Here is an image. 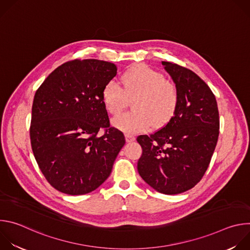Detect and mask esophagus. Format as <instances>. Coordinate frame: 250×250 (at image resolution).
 I'll return each instance as SVG.
<instances>
[{
	"mask_svg": "<svg viewBox=\"0 0 250 250\" xmlns=\"http://www.w3.org/2000/svg\"><path fill=\"white\" fill-rule=\"evenodd\" d=\"M135 139V136L132 134H125V140L126 142H131Z\"/></svg>",
	"mask_w": 250,
	"mask_h": 250,
	"instance_id": "esophagus-1",
	"label": "esophagus"
}]
</instances>
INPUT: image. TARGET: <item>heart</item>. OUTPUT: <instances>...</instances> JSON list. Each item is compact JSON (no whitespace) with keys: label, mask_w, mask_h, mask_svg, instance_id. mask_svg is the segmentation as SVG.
Listing matches in <instances>:
<instances>
[{"label":"heart","mask_w":250,"mask_h":250,"mask_svg":"<svg viewBox=\"0 0 250 250\" xmlns=\"http://www.w3.org/2000/svg\"><path fill=\"white\" fill-rule=\"evenodd\" d=\"M121 83L123 87L111 80L102 93L105 110L114 116L126 105V95H136L132 102L134 110L113 120L117 128L134 133L147 129L152 124L157 127L162 126L171 120L179 103V91L158 71L146 65H136L125 71Z\"/></svg>","instance_id":"heart-1"}]
</instances>
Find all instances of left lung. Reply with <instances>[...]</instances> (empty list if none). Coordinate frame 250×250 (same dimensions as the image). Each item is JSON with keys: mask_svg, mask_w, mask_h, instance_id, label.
Returning a JSON list of instances; mask_svg holds the SVG:
<instances>
[{"mask_svg": "<svg viewBox=\"0 0 250 250\" xmlns=\"http://www.w3.org/2000/svg\"><path fill=\"white\" fill-rule=\"evenodd\" d=\"M179 91L171 120L150 135H139L140 177L159 193L176 195L197 185L215 151L220 117L215 95L193 71L162 61Z\"/></svg>", "mask_w": 250, "mask_h": 250, "instance_id": "obj_1", "label": "left lung"}]
</instances>
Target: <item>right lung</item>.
<instances>
[{
	"instance_id": "1",
	"label": "right lung",
	"mask_w": 250,
	"mask_h": 250,
	"mask_svg": "<svg viewBox=\"0 0 250 250\" xmlns=\"http://www.w3.org/2000/svg\"><path fill=\"white\" fill-rule=\"evenodd\" d=\"M114 63L75 59L59 67L34 95L29 128L33 155L48 183L64 194L96 190L125 144L110 126L102 93L117 75ZM104 129L100 136L98 130Z\"/></svg>"
}]
</instances>
